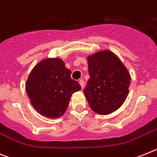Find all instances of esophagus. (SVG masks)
I'll return each mask as SVG.
<instances>
[{"mask_svg":"<svg viewBox=\"0 0 157 157\" xmlns=\"http://www.w3.org/2000/svg\"><path fill=\"white\" fill-rule=\"evenodd\" d=\"M79 84H80V87H81V88H84V80H80V81H79Z\"/></svg>","mask_w":157,"mask_h":157,"instance_id":"obj_1","label":"esophagus"}]
</instances>
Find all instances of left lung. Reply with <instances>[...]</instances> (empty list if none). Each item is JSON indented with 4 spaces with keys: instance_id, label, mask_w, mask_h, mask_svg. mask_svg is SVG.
I'll use <instances>...</instances> for the list:
<instances>
[{
    "instance_id": "8db88e82",
    "label": "left lung",
    "mask_w": 157,
    "mask_h": 157,
    "mask_svg": "<svg viewBox=\"0 0 157 157\" xmlns=\"http://www.w3.org/2000/svg\"><path fill=\"white\" fill-rule=\"evenodd\" d=\"M90 78L84 94L92 111L106 115L118 110L129 93L130 75L126 66L108 50L88 57Z\"/></svg>"
}]
</instances>
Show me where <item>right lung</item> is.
<instances>
[{
	"label": "right lung",
	"instance_id": "obj_1",
	"mask_svg": "<svg viewBox=\"0 0 157 157\" xmlns=\"http://www.w3.org/2000/svg\"><path fill=\"white\" fill-rule=\"evenodd\" d=\"M81 89L71 78V70L61 58L42 60L31 70L26 82V92L34 108L43 116L57 118L69 107L73 93Z\"/></svg>",
	"mask_w": 157,
	"mask_h": 157
}]
</instances>
